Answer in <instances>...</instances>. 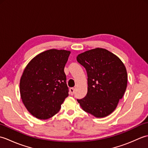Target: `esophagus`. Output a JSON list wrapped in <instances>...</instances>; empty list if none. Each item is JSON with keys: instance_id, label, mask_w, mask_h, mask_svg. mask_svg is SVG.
<instances>
[{"instance_id": "1", "label": "esophagus", "mask_w": 148, "mask_h": 148, "mask_svg": "<svg viewBox=\"0 0 148 148\" xmlns=\"http://www.w3.org/2000/svg\"><path fill=\"white\" fill-rule=\"evenodd\" d=\"M74 92H75V90H74V88H70V94L71 95H74Z\"/></svg>"}]
</instances>
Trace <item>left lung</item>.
Listing matches in <instances>:
<instances>
[{
	"label": "left lung",
	"instance_id": "left-lung-1",
	"mask_svg": "<svg viewBox=\"0 0 148 148\" xmlns=\"http://www.w3.org/2000/svg\"><path fill=\"white\" fill-rule=\"evenodd\" d=\"M77 61L88 76L86 95L77 102L84 111L103 118L114 111L127 86V72L123 63L108 50L95 48L81 53Z\"/></svg>",
	"mask_w": 148,
	"mask_h": 148
}]
</instances>
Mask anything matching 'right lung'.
Listing matches in <instances>:
<instances>
[{
	"label": "right lung",
	"mask_w": 148,
	"mask_h": 148,
	"mask_svg": "<svg viewBox=\"0 0 148 148\" xmlns=\"http://www.w3.org/2000/svg\"><path fill=\"white\" fill-rule=\"evenodd\" d=\"M70 53L66 50H48L34 57L25 69L20 83L21 98L36 118H51L68 97L64 67Z\"/></svg>",
	"instance_id": "obj_1"
}]
</instances>
